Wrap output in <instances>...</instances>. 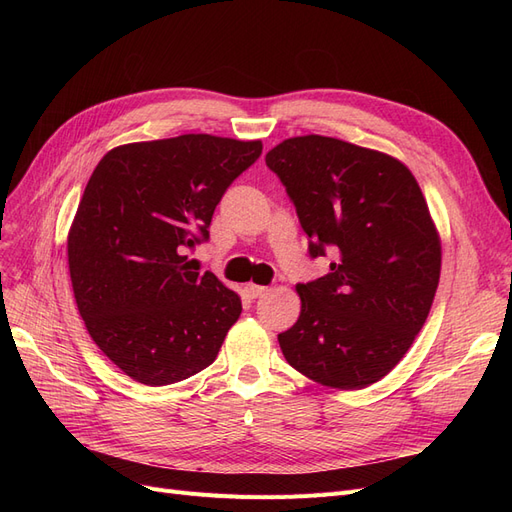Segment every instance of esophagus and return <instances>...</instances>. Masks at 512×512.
Returning <instances> with one entry per match:
<instances>
[{
	"instance_id": "esophagus-1",
	"label": "esophagus",
	"mask_w": 512,
	"mask_h": 512,
	"mask_svg": "<svg viewBox=\"0 0 512 512\" xmlns=\"http://www.w3.org/2000/svg\"><path fill=\"white\" fill-rule=\"evenodd\" d=\"M269 288L267 286H258V284H247L245 286V294L250 299H258V297H262V294H265Z\"/></svg>"
}]
</instances>
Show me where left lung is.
Masks as SVG:
<instances>
[{
	"label": "left lung",
	"instance_id": "left-lung-1",
	"mask_svg": "<svg viewBox=\"0 0 512 512\" xmlns=\"http://www.w3.org/2000/svg\"><path fill=\"white\" fill-rule=\"evenodd\" d=\"M309 237L335 260L297 284L299 320L277 335L286 361L339 391L378 382L404 359L436 297L442 245L410 168L376 149L307 134L267 153Z\"/></svg>",
	"mask_w": 512,
	"mask_h": 512
}]
</instances>
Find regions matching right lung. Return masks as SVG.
<instances>
[{
    "mask_svg": "<svg viewBox=\"0 0 512 512\" xmlns=\"http://www.w3.org/2000/svg\"><path fill=\"white\" fill-rule=\"evenodd\" d=\"M260 141L181 134L111 149L91 173L68 232L76 307L96 346L147 386L209 367L241 316V297L190 271L228 185Z\"/></svg>",
    "mask_w": 512,
    "mask_h": 512,
    "instance_id": "add662e5",
    "label": "right lung"
}]
</instances>
